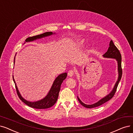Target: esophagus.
<instances>
[{
  "label": "esophagus",
  "instance_id": "1",
  "mask_svg": "<svg viewBox=\"0 0 133 133\" xmlns=\"http://www.w3.org/2000/svg\"><path fill=\"white\" fill-rule=\"evenodd\" d=\"M74 71L73 70H70L69 71L68 75L69 76L72 77L74 75Z\"/></svg>",
  "mask_w": 133,
  "mask_h": 133
}]
</instances>
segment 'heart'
Returning a JSON list of instances; mask_svg holds the SVG:
<instances>
[{
    "label": "heart",
    "mask_w": 133,
    "mask_h": 133,
    "mask_svg": "<svg viewBox=\"0 0 133 133\" xmlns=\"http://www.w3.org/2000/svg\"><path fill=\"white\" fill-rule=\"evenodd\" d=\"M84 44V40H81L78 42L77 44V46L78 47H81L83 46Z\"/></svg>",
    "instance_id": "b5f03b06"
}]
</instances>
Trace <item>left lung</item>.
Here are the masks:
<instances>
[{
  "label": "left lung",
  "instance_id": "left-lung-1",
  "mask_svg": "<svg viewBox=\"0 0 133 133\" xmlns=\"http://www.w3.org/2000/svg\"><path fill=\"white\" fill-rule=\"evenodd\" d=\"M103 56L104 58H114V59H115L116 60V61L117 62L118 73L117 81H116L112 90L111 91V92L109 94H108L107 96H105V97L103 98L102 99L99 100L98 102L95 103L93 104L87 105V104L83 103L77 96V99H78V100L79 101V103H80L82 106H83L84 107L86 108L90 109V108H93L99 107V106H100L101 105L104 104L105 103L108 102V101H109V100H110L111 98H112L114 97V94H115L117 88V86L118 85V83L120 81L121 77H122V66H121L122 57H121V55L120 54L119 50H118L116 46L114 45L112 40L110 41L108 50Z\"/></svg>",
  "mask_w": 133,
  "mask_h": 133
}]
</instances>
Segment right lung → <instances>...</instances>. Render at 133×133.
I'll list each match as a JSON object with an SVG mask.
<instances>
[{"label":"right lung","instance_id":"add662e5","mask_svg":"<svg viewBox=\"0 0 133 133\" xmlns=\"http://www.w3.org/2000/svg\"><path fill=\"white\" fill-rule=\"evenodd\" d=\"M55 34V33H52V31L46 32L40 35L34 36L32 37H29V38H27L25 40V42H26L33 41L37 39L43 38H45V37L51 36ZM25 43V42H24V44ZM15 57L14 58V64H15ZM66 76H67L66 72L61 74L59 75H58L55 79L54 83H53L52 85V87L50 89L49 93L46 95V96L41 100L36 101V102H33L26 100L22 97V95H21V94H20L18 91L16 83L15 82L14 76H13V80L14 81V83H15L16 89L18 97L19 99L22 100L24 103L29 106V107L34 109H48L52 107V106L54 105L56 103L58 98V95H59V93L61 89V84L62 83L63 81L66 78Z\"/></svg>","mask_w":133,"mask_h":133}]
</instances>
